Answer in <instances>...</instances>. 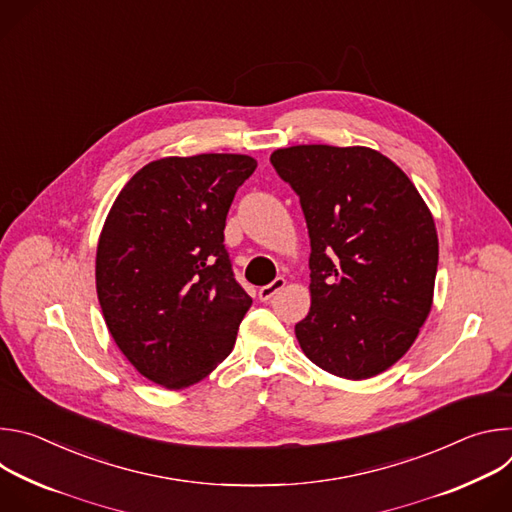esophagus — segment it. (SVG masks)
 I'll return each instance as SVG.
<instances>
[{"instance_id":"34e87169","label":"esophagus","mask_w":512,"mask_h":512,"mask_svg":"<svg viewBox=\"0 0 512 512\" xmlns=\"http://www.w3.org/2000/svg\"><path fill=\"white\" fill-rule=\"evenodd\" d=\"M285 287V279L283 277H277V279H273L271 283H267V285H263L261 289H259V300L261 302H267V300H271L279 289H283Z\"/></svg>"}]
</instances>
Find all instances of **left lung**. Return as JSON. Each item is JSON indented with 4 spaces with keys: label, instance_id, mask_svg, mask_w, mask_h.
<instances>
[{
    "label": "left lung",
    "instance_id": "1",
    "mask_svg": "<svg viewBox=\"0 0 512 512\" xmlns=\"http://www.w3.org/2000/svg\"><path fill=\"white\" fill-rule=\"evenodd\" d=\"M310 235L304 354L342 379H371L415 342L437 271L433 216L405 172L371 148L294 145L271 154Z\"/></svg>",
    "mask_w": 512,
    "mask_h": 512
}]
</instances>
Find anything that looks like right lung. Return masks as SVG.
<instances>
[{"mask_svg": "<svg viewBox=\"0 0 512 512\" xmlns=\"http://www.w3.org/2000/svg\"><path fill=\"white\" fill-rule=\"evenodd\" d=\"M257 162L241 154L162 158L115 198L97 247V296L125 358L166 389L223 362L253 300L225 247L227 214Z\"/></svg>", "mask_w": 512, "mask_h": 512, "instance_id": "add662e5", "label": "right lung"}]
</instances>
